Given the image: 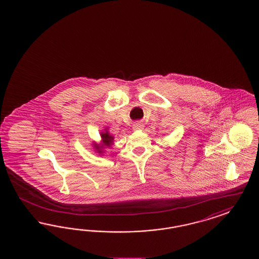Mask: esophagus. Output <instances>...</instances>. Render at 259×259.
Instances as JSON below:
<instances>
[{"label":"esophagus","mask_w":259,"mask_h":259,"mask_svg":"<svg viewBox=\"0 0 259 259\" xmlns=\"http://www.w3.org/2000/svg\"><path fill=\"white\" fill-rule=\"evenodd\" d=\"M144 128V124L142 123V122H135L134 125H133V129L134 130H142Z\"/></svg>","instance_id":"34e87169"}]
</instances>
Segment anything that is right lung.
<instances>
[{"instance_id":"1","label":"right lung","mask_w":259,"mask_h":259,"mask_svg":"<svg viewBox=\"0 0 259 259\" xmlns=\"http://www.w3.org/2000/svg\"><path fill=\"white\" fill-rule=\"evenodd\" d=\"M101 137H102V140H103V144H104L105 146L110 147L111 144H112V142H113V137L110 135L107 131H106L105 133H102ZM94 145H95L94 148L98 150L99 153H102V152H103V150H102V147H103V146H99L97 144H94Z\"/></svg>"}]
</instances>
